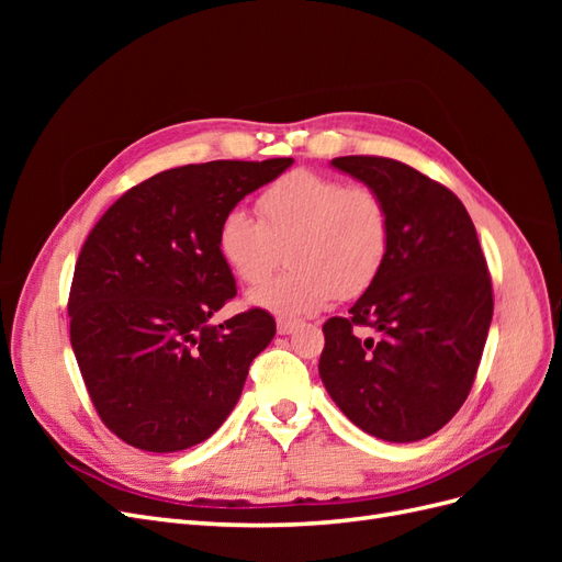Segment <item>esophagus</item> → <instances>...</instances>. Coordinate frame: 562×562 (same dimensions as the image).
<instances>
[{
	"instance_id": "1",
	"label": "esophagus",
	"mask_w": 562,
	"mask_h": 562,
	"mask_svg": "<svg viewBox=\"0 0 562 562\" xmlns=\"http://www.w3.org/2000/svg\"><path fill=\"white\" fill-rule=\"evenodd\" d=\"M295 328H297V321H291V318H279L277 321L279 335H291Z\"/></svg>"
}]
</instances>
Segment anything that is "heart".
Here are the masks:
<instances>
[{"label":"heart","mask_w":562,"mask_h":562,"mask_svg":"<svg viewBox=\"0 0 562 562\" xmlns=\"http://www.w3.org/2000/svg\"><path fill=\"white\" fill-rule=\"evenodd\" d=\"M223 215L215 248L232 274L258 285L291 258L293 269L250 293V304L283 316L310 314L337 295L366 293L386 260L391 223L384 199L363 182H342L310 168L269 182L255 201Z\"/></svg>","instance_id":"obj_1"}]
</instances>
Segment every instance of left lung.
<instances>
[{
    "label": "left lung",
    "instance_id": "obj_1",
    "mask_svg": "<svg viewBox=\"0 0 562 562\" xmlns=\"http://www.w3.org/2000/svg\"><path fill=\"white\" fill-rule=\"evenodd\" d=\"M333 166L384 199L391 236L378 279L323 323L318 375L356 427L413 443L446 427L475 380L492 321L485 255L464 203L413 166L363 155Z\"/></svg>",
    "mask_w": 562,
    "mask_h": 562
}]
</instances>
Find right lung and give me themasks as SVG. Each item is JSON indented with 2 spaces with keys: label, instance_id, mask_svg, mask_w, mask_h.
Returning <instances> with one entry per match:
<instances>
[{
  "label": "right lung",
  "instance_id": "add662e5",
  "mask_svg": "<svg viewBox=\"0 0 562 562\" xmlns=\"http://www.w3.org/2000/svg\"><path fill=\"white\" fill-rule=\"evenodd\" d=\"M291 157L171 168L131 187L83 241L70 288V342L105 427L147 452L213 436L277 333L265 310L213 326L236 295L215 248L220 220L279 178Z\"/></svg>",
  "mask_w": 562,
  "mask_h": 562
}]
</instances>
